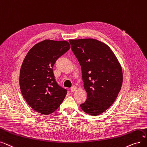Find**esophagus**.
<instances>
[{
    "label": "esophagus",
    "instance_id": "esophagus-1",
    "mask_svg": "<svg viewBox=\"0 0 147 147\" xmlns=\"http://www.w3.org/2000/svg\"><path fill=\"white\" fill-rule=\"evenodd\" d=\"M76 90H77V87L76 86H73L72 88H71V92H75V91H76Z\"/></svg>",
    "mask_w": 147,
    "mask_h": 147
}]
</instances>
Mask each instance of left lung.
<instances>
[{
	"label": "left lung",
	"instance_id": "obj_1",
	"mask_svg": "<svg viewBox=\"0 0 147 147\" xmlns=\"http://www.w3.org/2000/svg\"><path fill=\"white\" fill-rule=\"evenodd\" d=\"M69 41L81 65L87 93L81 108L90 115L101 114L113 104L121 90V65L110 47L101 41L92 38Z\"/></svg>",
	"mask_w": 147,
	"mask_h": 147
}]
</instances>
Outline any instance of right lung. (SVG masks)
I'll list each match as a JSON object with an SVG mask.
<instances>
[{
    "label": "right lung",
    "instance_id": "obj_1",
    "mask_svg": "<svg viewBox=\"0 0 147 147\" xmlns=\"http://www.w3.org/2000/svg\"><path fill=\"white\" fill-rule=\"evenodd\" d=\"M70 48L66 40L45 39L27 53L20 69L21 92L28 105L37 113L48 115L60 107L67 90L58 86L53 67Z\"/></svg>",
    "mask_w": 147,
    "mask_h": 147
}]
</instances>
